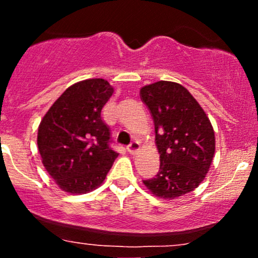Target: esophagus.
<instances>
[{
  "mask_svg": "<svg viewBox=\"0 0 258 258\" xmlns=\"http://www.w3.org/2000/svg\"><path fill=\"white\" fill-rule=\"evenodd\" d=\"M127 150H128L130 154H135L137 150H139V143L137 141H133L130 143V146L127 147Z\"/></svg>",
  "mask_w": 258,
  "mask_h": 258,
  "instance_id": "34e87169",
  "label": "esophagus"
}]
</instances>
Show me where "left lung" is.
<instances>
[{
    "label": "left lung",
    "mask_w": 258,
    "mask_h": 258,
    "mask_svg": "<svg viewBox=\"0 0 258 258\" xmlns=\"http://www.w3.org/2000/svg\"><path fill=\"white\" fill-rule=\"evenodd\" d=\"M141 99L155 126L160 170L144 185L158 198L176 199L198 188L215 155V132L209 117L186 88L158 81L141 88Z\"/></svg>",
    "instance_id": "8db88e82"
}]
</instances>
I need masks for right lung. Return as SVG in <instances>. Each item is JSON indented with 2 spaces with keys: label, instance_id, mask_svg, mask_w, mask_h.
Segmentation results:
<instances>
[{
  "label": "right lung",
  "instance_id": "1",
  "mask_svg": "<svg viewBox=\"0 0 258 258\" xmlns=\"http://www.w3.org/2000/svg\"><path fill=\"white\" fill-rule=\"evenodd\" d=\"M114 93L106 80L74 84L41 120L37 147L42 164L61 190L85 194L99 186L117 158L102 109Z\"/></svg>",
  "mask_w": 258,
  "mask_h": 258
}]
</instances>
